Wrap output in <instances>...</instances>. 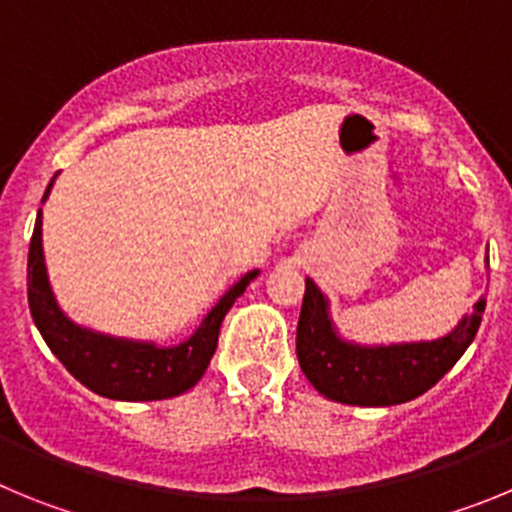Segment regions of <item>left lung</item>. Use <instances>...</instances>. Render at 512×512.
I'll list each match as a JSON object with an SVG mask.
<instances>
[{"label":"left lung","instance_id":"left-lung-1","mask_svg":"<svg viewBox=\"0 0 512 512\" xmlns=\"http://www.w3.org/2000/svg\"><path fill=\"white\" fill-rule=\"evenodd\" d=\"M482 315L485 297L474 305L472 315L438 341L354 346L336 336L323 292L307 279L297 323V359L312 387L328 400L364 408L400 405L431 390L461 359L477 336Z\"/></svg>","mask_w":512,"mask_h":512}]
</instances>
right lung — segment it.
Masks as SVG:
<instances>
[{
  "instance_id": "obj_1",
  "label": "right lung",
  "mask_w": 512,
  "mask_h": 512,
  "mask_svg": "<svg viewBox=\"0 0 512 512\" xmlns=\"http://www.w3.org/2000/svg\"><path fill=\"white\" fill-rule=\"evenodd\" d=\"M51 187L53 182L45 189V197ZM40 217L43 212H38L33 238H30V253H27V302H30V312H33L40 336L58 356V361L84 387L110 400H166V397L182 395L200 382L215 354L225 312L243 295V289L259 271H248L246 277L238 279L207 312L197 333L179 346L158 348L153 343L102 336V333L71 323L56 305L43 264V238H40L43 220Z\"/></svg>"
}]
</instances>
